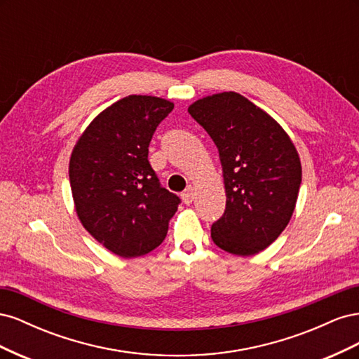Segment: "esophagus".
I'll list each match as a JSON object with an SVG mask.
<instances>
[{"mask_svg": "<svg viewBox=\"0 0 359 359\" xmlns=\"http://www.w3.org/2000/svg\"><path fill=\"white\" fill-rule=\"evenodd\" d=\"M181 198H182L184 203H186V205H190V203L193 202V199H194V191H193V187H191V186H189L186 190H184V191H182V194H181Z\"/></svg>", "mask_w": 359, "mask_h": 359, "instance_id": "esophagus-1", "label": "esophagus"}]
</instances>
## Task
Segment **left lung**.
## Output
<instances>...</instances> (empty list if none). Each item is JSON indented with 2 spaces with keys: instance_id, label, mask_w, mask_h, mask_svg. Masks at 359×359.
Wrapping results in <instances>:
<instances>
[{
  "instance_id": "obj_1",
  "label": "left lung",
  "mask_w": 359,
  "mask_h": 359,
  "mask_svg": "<svg viewBox=\"0 0 359 359\" xmlns=\"http://www.w3.org/2000/svg\"><path fill=\"white\" fill-rule=\"evenodd\" d=\"M219 148L226 210L211 226L217 247L252 256L273 244L295 210L301 161L266 112L238 93L205 97L189 107Z\"/></svg>"
}]
</instances>
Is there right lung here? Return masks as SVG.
<instances>
[{"label": "right lung", "mask_w": 359, "mask_h": 359, "mask_svg": "<svg viewBox=\"0 0 359 359\" xmlns=\"http://www.w3.org/2000/svg\"><path fill=\"white\" fill-rule=\"evenodd\" d=\"M172 109L158 97H124L94 118L72 153L76 212L97 241L126 259L158 247L181 203L148 161L151 139Z\"/></svg>", "instance_id": "obj_1"}]
</instances>
